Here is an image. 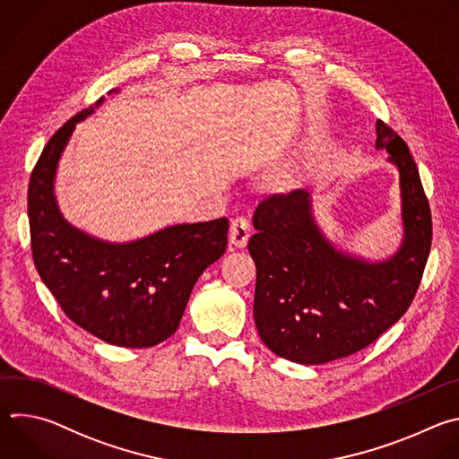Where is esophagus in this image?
Wrapping results in <instances>:
<instances>
[{"label": "esophagus", "mask_w": 459, "mask_h": 459, "mask_svg": "<svg viewBox=\"0 0 459 459\" xmlns=\"http://www.w3.org/2000/svg\"><path fill=\"white\" fill-rule=\"evenodd\" d=\"M250 238V223L247 218L239 216V218H234L230 221V232H229V241L232 247L236 248H243L247 245Z\"/></svg>", "instance_id": "34e87169"}]
</instances>
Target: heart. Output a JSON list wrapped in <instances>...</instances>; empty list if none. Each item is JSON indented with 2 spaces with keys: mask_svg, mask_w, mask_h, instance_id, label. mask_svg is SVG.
Here are the masks:
<instances>
[{
  "mask_svg": "<svg viewBox=\"0 0 459 459\" xmlns=\"http://www.w3.org/2000/svg\"><path fill=\"white\" fill-rule=\"evenodd\" d=\"M316 149H317V145H316L314 142L305 143L294 158L287 160L283 165L278 167V170H276V174H274V179H276L280 185H290V183H294V181L298 179L299 172L303 170V167L314 158Z\"/></svg>",
  "mask_w": 459,
  "mask_h": 459,
  "instance_id": "heart-1",
  "label": "heart"
}]
</instances>
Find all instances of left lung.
Segmentation results:
<instances>
[{"mask_svg": "<svg viewBox=\"0 0 459 459\" xmlns=\"http://www.w3.org/2000/svg\"><path fill=\"white\" fill-rule=\"evenodd\" d=\"M376 149L400 174V248L365 259L338 248L316 223L307 190L273 195L254 212L248 252L255 264L254 321L274 354L301 365L351 356L411 307L432 239L429 202L407 143L376 121Z\"/></svg>", "mask_w": 459, "mask_h": 459, "instance_id": "1", "label": "left lung"}]
</instances>
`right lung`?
<instances>
[{
    "label": "right lung",
    "mask_w": 459,
    "mask_h": 459,
    "mask_svg": "<svg viewBox=\"0 0 459 459\" xmlns=\"http://www.w3.org/2000/svg\"><path fill=\"white\" fill-rule=\"evenodd\" d=\"M103 101L65 123L32 170V257L63 312L83 331L117 347H154L176 333L195 281L225 254L229 220L172 225L126 243L94 238L65 220L54 194L57 163L76 123Z\"/></svg>",
    "instance_id": "add662e5"
}]
</instances>
